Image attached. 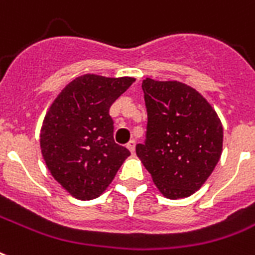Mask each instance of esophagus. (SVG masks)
<instances>
[{
  "label": "esophagus",
  "mask_w": 255,
  "mask_h": 255,
  "mask_svg": "<svg viewBox=\"0 0 255 255\" xmlns=\"http://www.w3.org/2000/svg\"><path fill=\"white\" fill-rule=\"evenodd\" d=\"M127 148L129 149V152H131L132 155H133V152H135V141H133V140L129 141V143H128V144H127Z\"/></svg>",
  "instance_id": "34e87169"
}]
</instances>
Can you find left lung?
I'll list each match as a JSON object with an SVG mask.
<instances>
[{
    "instance_id": "1",
    "label": "left lung",
    "mask_w": 255,
    "mask_h": 255,
    "mask_svg": "<svg viewBox=\"0 0 255 255\" xmlns=\"http://www.w3.org/2000/svg\"><path fill=\"white\" fill-rule=\"evenodd\" d=\"M147 107V136L136 155L168 199L187 198L203 186L219 162L221 119L197 89L176 80L141 84Z\"/></svg>"
}]
</instances>
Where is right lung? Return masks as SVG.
<instances>
[{"label": "right lung", "instance_id": "right-lung-1", "mask_svg": "<svg viewBox=\"0 0 255 255\" xmlns=\"http://www.w3.org/2000/svg\"><path fill=\"white\" fill-rule=\"evenodd\" d=\"M133 77L83 75L58 93L46 112L40 147L48 170L61 187L80 201L102 195L129 156L114 140L110 107Z\"/></svg>", "mask_w": 255, "mask_h": 255}]
</instances>
